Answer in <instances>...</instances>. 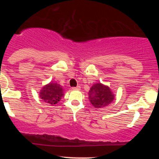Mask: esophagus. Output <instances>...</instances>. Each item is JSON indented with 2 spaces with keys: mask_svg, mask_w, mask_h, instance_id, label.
<instances>
[{
  "mask_svg": "<svg viewBox=\"0 0 159 159\" xmlns=\"http://www.w3.org/2000/svg\"><path fill=\"white\" fill-rule=\"evenodd\" d=\"M81 89V87L80 86H77L75 87H72V90H79Z\"/></svg>",
  "mask_w": 159,
  "mask_h": 159,
  "instance_id": "34e87169",
  "label": "esophagus"
}]
</instances>
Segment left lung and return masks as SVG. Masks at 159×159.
Here are the masks:
<instances>
[{"instance_id": "1", "label": "left lung", "mask_w": 159, "mask_h": 159, "mask_svg": "<svg viewBox=\"0 0 159 159\" xmlns=\"http://www.w3.org/2000/svg\"><path fill=\"white\" fill-rule=\"evenodd\" d=\"M90 102L96 108L106 107L114 99V95L107 86L98 83L93 86L89 92Z\"/></svg>"}]
</instances>
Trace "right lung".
Wrapping results in <instances>:
<instances>
[{
    "label": "right lung",
    "mask_w": 159,
    "mask_h": 159,
    "mask_svg": "<svg viewBox=\"0 0 159 159\" xmlns=\"http://www.w3.org/2000/svg\"><path fill=\"white\" fill-rule=\"evenodd\" d=\"M63 88L59 84L51 82L50 84L43 87L39 93V97L45 102L54 105L61 100L63 96Z\"/></svg>",
    "instance_id": "right-lung-1"
}]
</instances>
